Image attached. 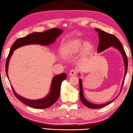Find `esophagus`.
<instances>
[{"label": "esophagus", "instance_id": "obj_1", "mask_svg": "<svg viewBox=\"0 0 133 133\" xmlns=\"http://www.w3.org/2000/svg\"><path fill=\"white\" fill-rule=\"evenodd\" d=\"M76 74H77V71H76L75 69H72V70H71L70 72H69V77H71V76L76 75Z\"/></svg>", "mask_w": 133, "mask_h": 133}]
</instances>
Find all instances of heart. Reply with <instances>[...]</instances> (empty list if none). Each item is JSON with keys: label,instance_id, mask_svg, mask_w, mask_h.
<instances>
[{"label": "heart", "instance_id": "obj_1", "mask_svg": "<svg viewBox=\"0 0 133 133\" xmlns=\"http://www.w3.org/2000/svg\"><path fill=\"white\" fill-rule=\"evenodd\" d=\"M93 46L90 42H85L79 39L69 41L62 46L61 52L66 57H72L78 54L81 50L82 55L85 57L90 55L92 51Z\"/></svg>", "mask_w": 133, "mask_h": 133}]
</instances>
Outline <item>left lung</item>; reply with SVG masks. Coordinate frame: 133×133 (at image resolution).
I'll list each match as a JSON object with an SVG mask.
<instances>
[{"instance_id": "left-lung-1", "label": "left lung", "mask_w": 133, "mask_h": 133, "mask_svg": "<svg viewBox=\"0 0 133 133\" xmlns=\"http://www.w3.org/2000/svg\"><path fill=\"white\" fill-rule=\"evenodd\" d=\"M95 30L98 32V35L99 38V45L98 47V50L97 52L98 53H99V52H101L104 51V50L107 49L109 48L110 47H114V48L117 49L118 51L120 52L122 57L123 59L124 64V76L123 81L122 82L121 84V88L120 90V92L121 91L122 88L123 87L124 82V78L125 77V75L127 74V68H128V60H127V55H126L125 52L124 51V49L123 45H122L121 43L120 42L116 36H115L114 35L110 34L107 33V32L103 31L101 29H97V28H95ZM78 75H80V74L78 73ZM79 97H80V99L82 103H83L87 107L92 108V109H97V108H100L102 107H104L106 105L110 104L111 103L114 101L115 99H113L111 101H110L108 103H104V104H94L91 103V102L88 101L85 98L84 96V92H83V87H82V79H79ZM119 95V93L118 95L116 97L117 98Z\"/></svg>"}]
</instances>
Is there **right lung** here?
I'll list each match as a JSON object with an SVG mask.
<instances>
[{
  "instance_id": "1",
  "label": "right lung",
  "mask_w": 133,
  "mask_h": 133,
  "mask_svg": "<svg viewBox=\"0 0 133 133\" xmlns=\"http://www.w3.org/2000/svg\"><path fill=\"white\" fill-rule=\"evenodd\" d=\"M63 33V30L58 28H53L43 32H34L23 38H19L15 41L10 49L9 54L8 56L6 62V73L8 78V66L10 59L11 58L14 51L19 48L28 45H40L42 46H48L55 43L56 38ZM66 79V75L65 73H62L52 78L50 91L48 94L43 98L38 99H30L22 97L15 92L14 87L11 85L12 90L14 94L19 101L30 107L38 109H43L52 106L57 101L60 95L61 86L62 82Z\"/></svg>"
}]
</instances>
